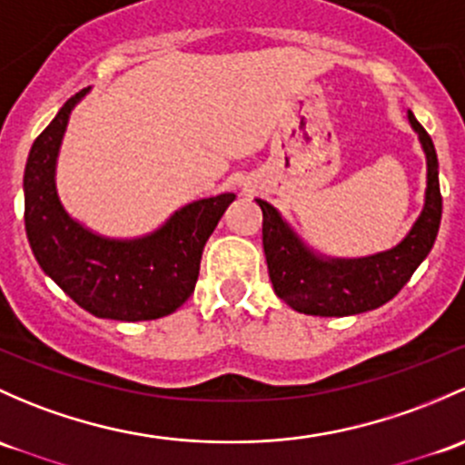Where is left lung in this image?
<instances>
[{
  "instance_id": "8db88e82",
  "label": "left lung",
  "mask_w": 465,
  "mask_h": 465,
  "mask_svg": "<svg viewBox=\"0 0 465 465\" xmlns=\"http://www.w3.org/2000/svg\"><path fill=\"white\" fill-rule=\"evenodd\" d=\"M408 120L426 153V195L419 218L392 249L363 258L325 256L305 245L273 204L256 198L262 212V247L270 281L276 296L292 310L310 316H351L376 310L392 301L426 261L441 224L439 160L432 138L412 111H408Z\"/></svg>"
}]
</instances>
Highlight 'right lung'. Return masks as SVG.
I'll use <instances>...</instances> for the list:
<instances>
[{
	"label": "right lung",
	"mask_w": 465,
	"mask_h": 465,
	"mask_svg": "<svg viewBox=\"0 0 465 465\" xmlns=\"http://www.w3.org/2000/svg\"><path fill=\"white\" fill-rule=\"evenodd\" d=\"M89 91L71 97L31 146L24 171L28 242L42 272L89 314L126 322L163 319L193 294L204 242L236 195L193 200L138 238H109L84 227L62 204L55 175L68 120Z\"/></svg>",
	"instance_id": "obj_1"
}]
</instances>
